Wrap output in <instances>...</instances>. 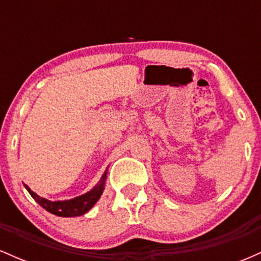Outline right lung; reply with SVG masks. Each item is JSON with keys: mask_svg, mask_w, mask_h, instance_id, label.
<instances>
[{"mask_svg": "<svg viewBox=\"0 0 261 261\" xmlns=\"http://www.w3.org/2000/svg\"><path fill=\"white\" fill-rule=\"evenodd\" d=\"M107 179V172L104 173V175L101 176L99 184L95 185L92 190H89L88 193L83 194L79 197H74L72 200H65V201H50V200L40 197L34 191H32L27 185H24L28 193L31 194L33 199L37 201L41 207L49 211L50 214L56 215L60 217H74V216H81V215H85L86 212H88L94 203L99 200L104 190V182Z\"/></svg>", "mask_w": 261, "mask_h": 261, "instance_id": "right-lung-1", "label": "right lung"}]
</instances>
